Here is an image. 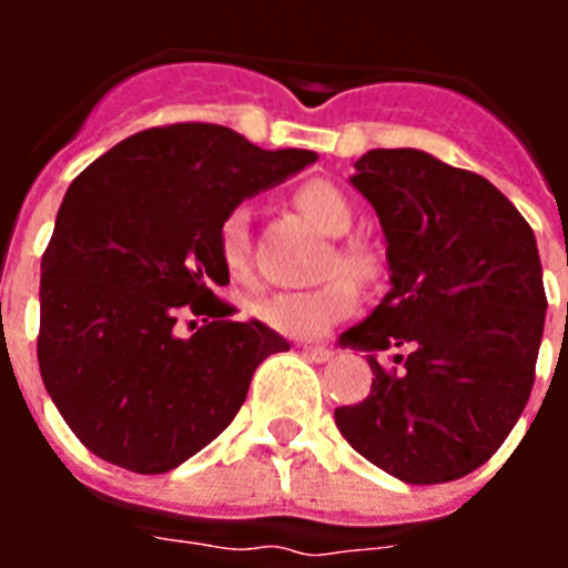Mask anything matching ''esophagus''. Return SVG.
<instances>
[{
	"mask_svg": "<svg viewBox=\"0 0 568 568\" xmlns=\"http://www.w3.org/2000/svg\"><path fill=\"white\" fill-rule=\"evenodd\" d=\"M301 353H304V358L315 361V364H324V361H329L333 349H327V346H304Z\"/></svg>",
	"mask_w": 568,
	"mask_h": 568,
	"instance_id": "esophagus-1",
	"label": "esophagus"
}]
</instances>
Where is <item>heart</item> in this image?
Returning <instances> with one entry per match:
<instances>
[{
    "mask_svg": "<svg viewBox=\"0 0 568 568\" xmlns=\"http://www.w3.org/2000/svg\"><path fill=\"white\" fill-rule=\"evenodd\" d=\"M295 204L315 227L333 239L346 235L353 227V207L335 184L321 182V179L301 184L295 193ZM219 253H222L224 267L233 275L244 278L250 273V219L244 207L230 210L219 224ZM333 264L341 273L358 281H369L378 273L373 250L358 241L338 244L333 253ZM355 301H358V293H355L353 281L335 275L313 290H281V293L264 295L253 307V313L261 324H267L275 333L313 341L353 313Z\"/></svg>",
    "mask_w": 568,
    "mask_h": 568,
    "instance_id": "heart-1",
    "label": "heart"
}]
</instances>
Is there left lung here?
I'll use <instances>...</instances> for the list:
<instances>
[{"label": "left lung", "instance_id": "obj_1", "mask_svg": "<svg viewBox=\"0 0 568 568\" xmlns=\"http://www.w3.org/2000/svg\"><path fill=\"white\" fill-rule=\"evenodd\" d=\"M353 168L384 230L389 290L338 338L375 378L335 426L404 484L458 480L498 453L529 400L546 321L538 241L484 175L424 150H369ZM395 345L410 355L384 371L377 355Z\"/></svg>", "mask_w": 568, "mask_h": 568}]
</instances>
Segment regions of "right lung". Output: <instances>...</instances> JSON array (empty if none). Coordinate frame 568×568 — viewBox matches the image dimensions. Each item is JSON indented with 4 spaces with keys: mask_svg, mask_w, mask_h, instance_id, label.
<instances>
[{
    "mask_svg": "<svg viewBox=\"0 0 568 568\" xmlns=\"http://www.w3.org/2000/svg\"><path fill=\"white\" fill-rule=\"evenodd\" d=\"M313 162L193 122L128 135L73 179L42 255L37 353L90 453L139 475L175 469L227 429L255 366L290 349L215 298L230 281L219 224ZM187 312L214 321L182 339Z\"/></svg>",
    "mask_w": 568,
    "mask_h": 568,
    "instance_id": "obj_1",
    "label": "right lung"
}]
</instances>
